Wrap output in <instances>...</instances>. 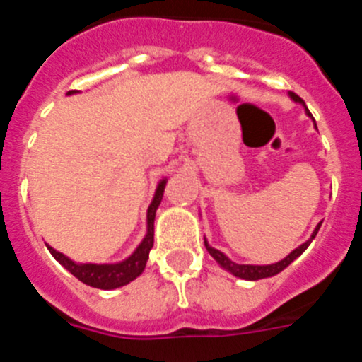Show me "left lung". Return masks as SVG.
<instances>
[{
    "label": "left lung",
    "instance_id": "8db88e82",
    "mask_svg": "<svg viewBox=\"0 0 362 362\" xmlns=\"http://www.w3.org/2000/svg\"><path fill=\"white\" fill-rule=\"evenodd\" d=\"M290 98H292L293 101H297V103L305 105V101H303V99H300L297 94H293V92H290ZM306 114H308V116H312V114H310V112H308V108H306ZM319 228H321V223H319V225H317V228L313 230L312 238H310L306 243H303V245H300L299 248H296V250H293L292 254L286 255V257H284L283 261H279V263H274V264H263V267H257V264H238V263H233L232 259L226 257V255L223 254V252H219V250H216V248H212V246H210L206 241H204V246H206V250H209V254L212 255L214 259H216L217 263H219L221 267L225 268V270L232 272V274L235 277H241V279H246V281H257V279H264V277L276 276V274L283 272L284 268H286L290 263H292L293 259L299 257V255L303 254V252H305L306 248H308V245H310V243H312V239L315 238V235H317Z\"/></svg>",
    "mask_w": 362,
    "mask_h": 362
}]
</instances>
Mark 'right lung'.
Segmentation results:
<instances>
[{
    "label": "right lung",
    "mask_w": 362,
    "mask_h": 362,
    "mask_svg": "<svg viewBox=\"0 0 362 362\" xmlns=\"http://www.w3.org/2000/svg\"><path fill=\"white\" fill-rule=\"evenodd\" d=\"M72 92L76 90H70L69 94H72ZM165 185L166 179H163L161 183L158 185L156 196H153L152 203H150L148 206V212H146V235L141 241V245L137 246L136 252H134L129 259H124V261L116 264H78L74 263V261H70V259L66 257V255H63L62 252L54 250L52 246H49L50 254H52L57 263L63 264L74 277H78L81 283L88 284V286H94V288L101 290H112L129 284L130 281L136 279L137 276H141L143 270H145L146 267V261H148L150 248L153 246V219H156V210H158L159 203H161L163 199Z\"/></svg>",
    "instance_id": "1"
}]
</instances>
